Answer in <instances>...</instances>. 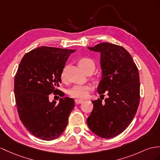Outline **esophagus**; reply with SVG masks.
I'll return each mask as SVG.
<instances>
[{"mask_svg": "<svg viewBox=\"0 0 160 160\" xmlns=\"http://www.w3.org/2000/svg\"><path fill=\"white\" fill-rule=\"evenodd\" d=\"M75 101L76 104H81L83 102V100H80V99H75Z\"/></svg>", "mask_w": 160, "mask_h": 160, "instance_id": "obj_1", "label": "esophagus"}]
</instances>
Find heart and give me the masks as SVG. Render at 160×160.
Segmentation results:
<instances>
[{
  "instance_id": "1",
  "label": "heart",
  "mask_w": 160,
  "mask_h": 160,
  "mask_svg": "<svg viewBox=\"0 0 160 160\" xmlns=\"http://www.w3.org/2000/svg\"><path fill=\"white\" fill-rule=\"evenodd\" d=\"M79 65L80 68L84 71L85 69L91 68L94 70L95 63L92 59L89 58H83L79 60ZM66 68H64L61 73V78L62 80L65 79ZM91 89L90 86L88 85H76L71 89H69L68 93L73 98H85L88 95L89 91Z\"/></svg>"
}]
</instances>
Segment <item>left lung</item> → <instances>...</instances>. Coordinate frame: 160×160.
I'll list each match as a JSON object with an SVG mask.
<instances>
[{
  "instance_id": "8db88e82",
  "label": "left lung",
  "mask_w": 160,
  "mask_h": 160,
  "mask_svg": "<svg viewBox=\"0 0 160 160\" xmlns=\"http://www.w3.org/2000/svg\"><path fill=\"white\" fill-rule=\"evenodd\" d=\"M88 48L100 53L102 77L97 89L102 96L92 101L93 108L87 119L88 126L101 138H113L126 129L137 111L140 100L138 70L123 47L101 42ZM104 92L108 96L103 102Z\"/></svg>"
}]
</instances>
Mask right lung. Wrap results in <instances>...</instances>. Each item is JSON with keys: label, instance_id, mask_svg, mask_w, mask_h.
<instances>
[{"label": "right lung", "instance_id": "1", "mask_svg": "<svg viewBox=\"0 0 160 160\" xmlns=\"http://www.w3.org/2000/svg\"><path fill=\"white\" fill-rule=\"evenodd\" d=\"M76 50L39 47L26 53L19 63L14 80L15 102L22 123L37 138L52 141L63 133L75 101L63 97L59 102L49 101L57 93L61 73L69 56Z\"/></svg>", "mask_w": 160, "mask_h": 160}]
</instances>
